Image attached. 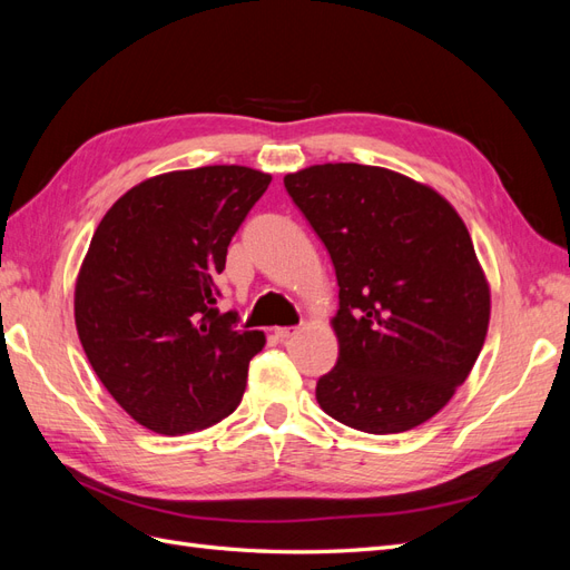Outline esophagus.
Segmentation results:
<instances>
[{
	"instance_id": "34e87169",
	"label": "esophagus",
	"mask_w": 570,
	"mask_h": 570,
	"mask_svg": "<svg viewBox=\"0 0 570 570\" xmlns=\"http://www.w3.org/2000/svg\"><path fill=\"white\" fill-rule=\"evenodd\" d=\"M273 335L278 342H287L292 335H297V327H275Z\"/></svg>"
}]
</instances>
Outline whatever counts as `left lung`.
Returning <instances> with one entry per match:
<instances>
[{
  "mask_svg": "<svg viewBox=\"0 0 570 570\" xmlns=\"http://www.w3.org/2000/svg\"><path fill=\"white\" fill-rule=\"evenodd\" d=\"M285 189L340 285V354L316 383L321 409L371 435L433 419L490 325V285L465 223L433 187L381 166H308L287 174Z\"/></svg>",
  "mask_w": 570,
  "mask_h": 570,
  "instance_id": "obj_1",
  "label": "left lung"
}]
</instances>
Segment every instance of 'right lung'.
Returning a JSON list of instances; mask_svg holds the SVG:
<instances>
[{"label": "right lung", "mask_w": 570, "mask_h": 570, "mask_svg": "<svg viewBox=\"0 0 570 570\" xmlns=\"http://www.w3.org/2000/svg\"><path fill=\"white\" fill-rule=\"evenodd\" d=\"M268 174L202 166L142 180L99 220L76 281V327L97 377L159 435L212 428L237 409L262 331L218 314V273Z\"/></svg>", "instance_id": "add662e5"}]
</instances>
